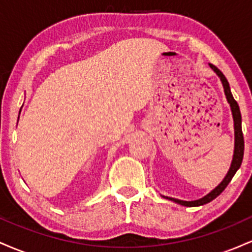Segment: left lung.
<instances>
[{
	"label": "left lung",
	"mask_w": 252,
	"mask_h": 252,
	"mask_svg": "<svg viewBox=\"0 0 252 252\" xmlns=\"http://www.w3.org/2000/svg\"><path fill=\"white\" fill-rule=\"evenodd\" d=\"M210 67L212 68L213 71L216 72L217 76L220 78L222 88H224V92L225 96H226V99L228 104L231 106V111H232V117H233V124H235V152H233V158L232 162H231V167L228 169L226 176L222 179V181L218 186L216 187L215 189L211 190L207 195H205L204 198L198 199V200L194 201H184V200H179V199H174V198H169V196H163V198L169 199V200L176 202V204L184 205V206H200V205H205L207 202L212 201L213 199H216L220 193L226 189V186L230 184V181L232 180L233 175L236 174L237 170L239 169L241 167L242 161H243V155H244V137H243V131H242V115H241V110H239L238 103L236 102L235 98H233L232 94H231L230 90V85H228L227 79L225 78L222 72L217 68L215 65L210 63Z\"/></svg>",
	"instance_id": "obj_1"
}]
</instances>
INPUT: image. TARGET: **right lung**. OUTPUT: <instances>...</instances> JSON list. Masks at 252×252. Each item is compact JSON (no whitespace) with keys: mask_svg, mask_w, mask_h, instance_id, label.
<instances>
[{"mask_svg":"<svg viewBox=\"0 0 252 252\" xmlns=\"http://www.w3.org/2000/svg\"><path fill=\"white\" fill-rule=\"evenodd\" d=\"M20 111H21V110H20Z\"/></svg>","mask_w":252,"mask_h":252,"instance_id":"add662e5","label":"right lung"}]
</instances>
